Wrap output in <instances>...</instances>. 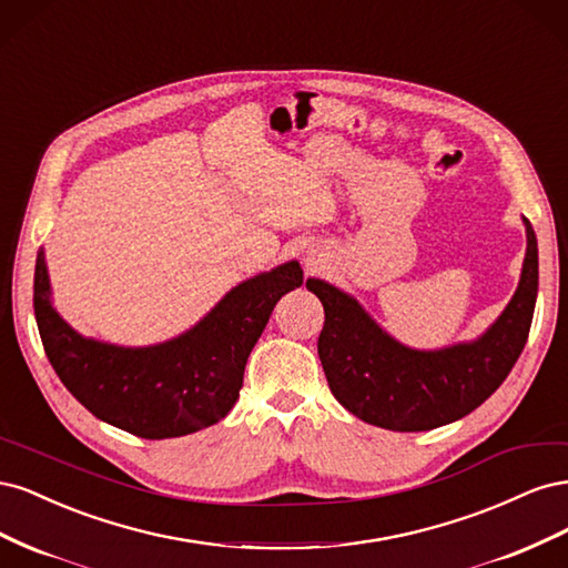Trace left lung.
<instances>
[{"label": "left lung", "mask_w": 568, "mask_h": 568, "mask_svg": "<svg viewBox=\"0 0 568 568\" xmlns=\"http://www.w3.org/2000/svg\"><path fill=\"white\" fill-rule=\"evenodd\" d=\"M526 225V257L511 301L474 341L438 351L409 348L382 329L351 294L311 277L324 305L317 353L334 398L388 432H428L467 417L500 388L530 332L538 298V239Z\"/></svg>", "instance_id": "1"}]
</instances>
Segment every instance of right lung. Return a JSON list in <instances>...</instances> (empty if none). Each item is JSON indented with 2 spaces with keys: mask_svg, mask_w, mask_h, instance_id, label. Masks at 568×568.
Returning a JSON list of instances; mask_svg holds the SVG:
<instances>
[{
  "mask_svg": "<svg viewBox=\"0 0 568 568\" xmlns=\"http://www.w3.org/2000/svg\"><path fill=\"white\" fill-rule=\"evenodd\" d=\"M301 284L298 261L282 263L230 288L192 329L128 348L82 336L57 313L40 248L32 305L49 363L75 400L128 434L163 440L227 417L274 305Z\"/></svg>",
  "mask_w": 568,
  "mask_h": 568,
  "instance_id": "add662e5",
  "label": "right lung"
}]
</instances>
